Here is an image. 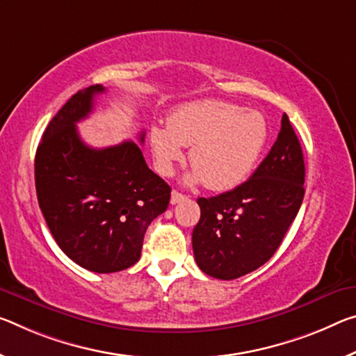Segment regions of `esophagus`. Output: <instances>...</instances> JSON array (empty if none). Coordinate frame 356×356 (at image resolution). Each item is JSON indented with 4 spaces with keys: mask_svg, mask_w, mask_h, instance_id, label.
Masks as SVG:
<instances>
[{
    "mask_svg": "<svg viewBox=\"0 0 356 356\" xmlns=\"http://www.w3.org/2000/svg\"><path fill=\"white\" fill-rule=\"evenodd\" d=\"M185 198H187V196L182 195V193H179V191H176V190H172V193H171V204H177V202L184 201Z\"/></svg>",
    "mask_w": 356,
    "mask_h": 356,
    "instance_id": "1",
    "label": "esophagus"
}]
</instances>
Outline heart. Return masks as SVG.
<instances>
[{"label":"heart","mask_w":356,"mask_h":356,"mask_svg":"<svg viewBox=\"0 0 356 356\" xmlns=\"http://www.w3.org/2000/svg\"><path fill=\"white\" fill-rule=\"evenodd\" d=\"M266 139L263 114L217 99L179 106L168 125L150 129L155 166L161 176H171L184 158V145H191L188 160L193 171L188 182H204L216 191L233 188L249 176Z\"/></svg>","instance_id":"heart-1"}]
</instances>
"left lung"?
<instances>
[{
	"label": "left lung",
	"mask_w": 356,
	"mask_h": 356,
	"mask_svg": "<svg viewBox=\"0 0 356 356\" xmlns=\"http://www.w3.org/2000/svg\"><path fill=\"white\" fill-rule=\"evenodd\" d=\"M302 149L289 115L273 149L249 180L227 193L200 198L191 244L196 264L233 280L263 266L282 244L304 198Z\"/></svg>",
	"instance_id": "obj_1"
}]
</instances>
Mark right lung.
<instances>
[{"mask_svg":"<svg viewBox=\"0 0 356 356\" xmlns=\"http://www.w3.org/2000/svg\"><path fill=\"white\" fill-rule=\"evenodd\" d=\"M104 90L97 83L72 95L50 120L35 158L38 202L54 239L79 266L99 274L138 261L145 231L171 198L138 144L93 149L79 136L76 123Z\"/></svg>","mask_w":356,"mask_h":356,"instance_id":"obj_1","label":"right lung"}]
</instances>
